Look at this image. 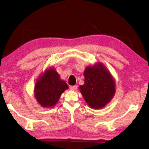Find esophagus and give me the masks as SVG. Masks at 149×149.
I'll list each match as a JSON object with an SVG mask.
<instances>
[{
    "mask_svg": "<svg viewBox=\"0 0 149 149\" xmlns=\"http://www.w3.org/2000/svg\"><path fill=\"white\" fill-rule=\"evenodd\" d=\"M77 86L75 85V86H70V89L71 90H75L77 89Z\"/></svg>",
    "mask_w": 149,
    "mask_h": 149,
    "instance_id": "1",
    "label": "esophagus"
}]
</instances>
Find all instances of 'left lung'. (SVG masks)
Instances as JSON below:
<instances>
[{
  "label": "left lung",
  "mask_w": 149,
  "mask_h": 149,
  "mask_svg": "<svg viewBox=\"0 0 149 149\" xmlns=\"http://www.w3.org/2000/svg\"><path fill=\"white\" fill-rule=\"evenodd\" d=\"M84 84L79 86L82 95L90 107L100 109L109 103L115 93V83L102 63L87 66L84 72Z\"/></svg>",
  "instance_id": "left-lung-1"
}]
</instances>
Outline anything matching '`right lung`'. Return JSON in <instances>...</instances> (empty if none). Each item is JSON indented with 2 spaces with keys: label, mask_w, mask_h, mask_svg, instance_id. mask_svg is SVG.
<instances>
[{
  "label": "right lung",
  "mask_w": 149,
  "mask_h": 149,
  "mask_svg": "<svg viewBox=\"0 0 149 149\" xmlns=\"http://www.w3.org/2000/svg\"><path fill=\"white\" fill-rule=\"evenodd\" d=\"M68 88L67 84L60 79L56 70L50 68L38 79L34 88V97L42 106L52 107Z\"/></svg>",
  "instance_id": "right-lung-1"
}]
</instances>
